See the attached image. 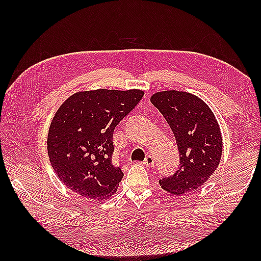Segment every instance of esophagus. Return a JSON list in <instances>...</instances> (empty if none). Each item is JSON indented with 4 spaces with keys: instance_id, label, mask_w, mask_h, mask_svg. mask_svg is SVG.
Segmentation results:
<instances>
[{
    "instance_id": "obj_1",
    "label": "esophagus",
    "mask_w": 261,
    "mask_h": 261,
    "mask_svg": "<svg viewBox=\"0 0 261 261\" xmlns=\"http://www.w3.org/2000/svg\"><path fill=\"white\" fill-rule=\"evenodd\" d=\"M145 166H147V167H152V166L154 165V159L152 156H147L146 159L143 160L142 163Z\"/></svg>"
}]
</instances>
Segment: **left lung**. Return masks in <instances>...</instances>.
I'll return each mask as SVG.
<instances>
[{
	"label": "left lung",
	"mask_w": 261,
	"mask_h": 261,
	"mask_svg": "<svg viewBox=\"0 0 261 261\" xmlns=\"http://www.w3.org/2000/svg\"><path fill=\"white\" fill-rule=\"evenodd\" d=\"M150 101L169 124L180 156L178 170L160 179V186L174 195L197 190L218 168L222 156L215 115L203 99L187 92H158Z\"/></svg>",
	"instance_id": "left-lung-1"
}]
</instances>
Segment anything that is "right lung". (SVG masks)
<instances>
[{
  "mask_svg": "<svg viewBox=\"0 0 261 261\" xmlns=\"http://www.w3.org/2000/svg\"><path fill=\"white\" fill-rule=\"evenodd\" d=\"M143 94L99 88L75 93L60 105L47 149L55 173L69 190L97 201L116 192L123 173L112 162L113 131Z\"/></svg>",
  "mask_w": 261,
  "mask_h": 261,
  "instance_id": "add662e5",
  "label": "right lung"
}]
</instances>
